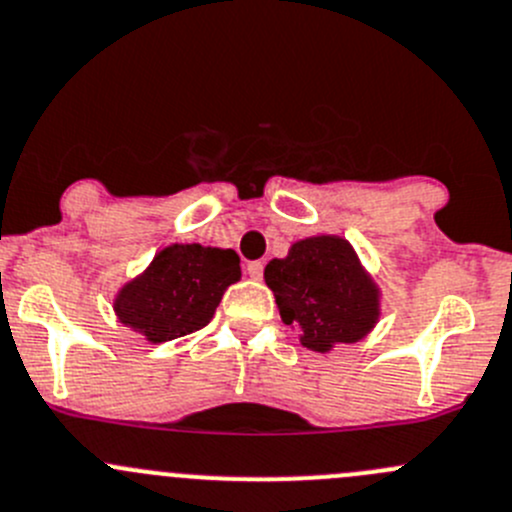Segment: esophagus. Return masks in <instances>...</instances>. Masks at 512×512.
Returning a JSON list of instances; mask_svg holds the SVG:
<instances>
[{
  "mask_svg": "<svg viewBox=\"0 0 512 512\" xmlns=\"http://www.w3.org/2000/svg\"><path fill=\"white\" fill-rule=\"evenodd\" d=\"M262 272H265V265H262L260 260L250 262V265H247V275H250L252 280H262Z\"/></svg>",
  "mask_w": 512,
  "mask_h": 512,
  "instance_id": "1",
  "label": "esophagus"
}]
</instances>
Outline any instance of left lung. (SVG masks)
Wrapping results in <instances>:
<instances>
[{
	"instance_id": "8db88e82",
	"label": "left lung",
	"mask_w": 512,
	"mask_h": 512,
	"mask_svg": "<svg viewBox=\"0 0 512 512\" xmlns=\"http://www.w3.org/2000/svg\"><path fill=\"white\" fill-rule=\"evenodd\" d=\"M265 282L275 292L285 325L300 330L307 350L327 352L357 342L380 317V290L337 235L305 237L282 260H270Z\"/></svg>"
}]
</instances>
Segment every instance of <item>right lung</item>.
I'll use <instances>...</instances> for the list:
<instances>
[{
    "mask_svg": "<svg viewBox=\"0 0 512 512\" xmlns=\"http://www.w3.org/2000/svg\"><path fill=\"white\" fill-rule=\"evenodd\" d=\"M240 277L235 250L170 245L117 292L114 312L122 325L150 342L175 340L205 327L227 287Z\"/></svg>",
    "mask_w": 512,
    "mask_h": 512,
    "instance_id": "1",
    "label": "right lung"
}]
</instances>
